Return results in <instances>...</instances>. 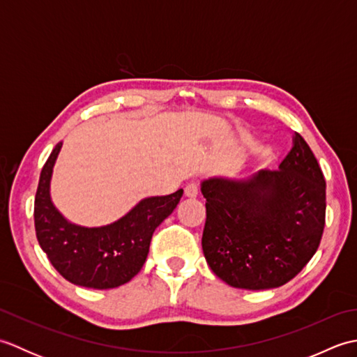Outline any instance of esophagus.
<instances>
[{
  "label": "esophagus",
  "mask_w": 357,
  "mask_h": 357,
  "mask_svg": "<svg viewBox=\"0 0 357 357\" xmlns=\"http://www.w3.org/2000/svg\"><path fill=\"white\" fill-rule=\"evenodd\" d=\"M198 192H199L198 181H190V183L185 185V195L190 196V198H195V196L198 195Z\"/></svg>",
  "instance_id": "34e87169"
}]
</instances>
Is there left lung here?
<instances>
[{"instance_id": "1", "label": "left lung", "mask_w": 357, "mask_h": 357, "mask_svg": "<svg viewBox=\"0 0 357 357\" xmlns=\"http://www.w3.org/2000/svg\"><path fill=\"white\" fill-rule=\"evenodd\" d=\"M207 219L202 250L215 275L231 287L267 290L287 284L305 267L325 227V179L305 139L276 170L245 181H204Z\"/></svg>"}]
</instances>
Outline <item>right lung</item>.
Masks as SVG:
<instances>
[{"instance_id": "right-lung-1", "label": "right lung", "mask_w": 357, "mask_h": 357, "mask_svg": "<svg viewBox=\"0 0 357 357\" xmlns=\"http://www.w3.org/2000/svg\"><path fill=\"white\" fill-rule=\"evenodd\" d=\"M61 142L45 161L35 195V231L43 252L59 275L75 285L107 290L128 282L147 259L156 227L169 216L183 196L142 199L119 221L96 229L67 222L50 201V178Z\"/></svg>"}]
</instances>
